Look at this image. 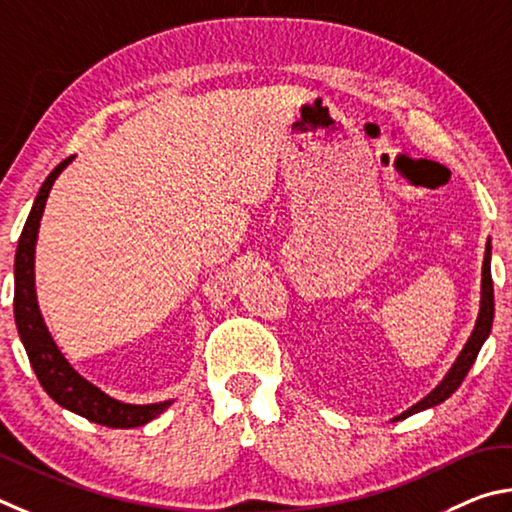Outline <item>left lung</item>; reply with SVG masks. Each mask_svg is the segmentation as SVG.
<instances>
[{"mask_svg": "<svg viewBox=\"0 0 512 512\" xmlns=\"http://www.w3.org/2000/svg\"><path fill=\"white\" fill-rule=\"evenodd\" d=\"M490 240L486 245V258H483V279H481V310H479V319H477V326H474L472 335L468 339V344L459 355V360L454 362V366L450 369V373L445 375V380L438 384V387L429 393L427 398H423L418 402V405L411 407L409 411H405L400 418H407L411 414H416V411H423L429 409L434 405H441L443 400H447L452 396V393L461 387V382L465 380V375H468L470 366L477 360V355L481 351L483 342H486L488 335H490V328H492V317H495V290H492V274H490Z\"/></svg>", "mask_w": 512, "mask_h": 512, "instance_id": "1", "label": "left lung"}]
</instances>
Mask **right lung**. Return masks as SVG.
Returning a JSON list of instances; mask_svg holds the SVG:
<instances>
[{
  "label": "right lung",
  "mask_w": 512,
  "mask_h": 512,
  "mask_svg": "<svg viewBox=\"0 0 512 512\" xmlns=\"http://www.w3.org/2000/svg\"><path fill=\"white\" fill-rule=\"evenodd\" d=\"M71 161H65L51 170L49 177L44 179L40 186V193L35 197L33 209L29 218L24 222V229L17 240L15 251V297H13V310H15V324L17 333H20L22 344L29 355V362L33 366L35 375L42 384V389L49 396L74 414L83 416L92 423L105 425V427H141L148 420L157 418L170 402H159V405H125V402L114 400L98 391L94 384L80 378V375L71 369L65 357L60 355L58 346L53 344L47 326L40 317L38 303H35V288H33V254H35V238H38L40 218L47 204V197L53 182L60 175V170Z\"/></svg>",
  "instance_id": "obj_1"
}]
</instances>
